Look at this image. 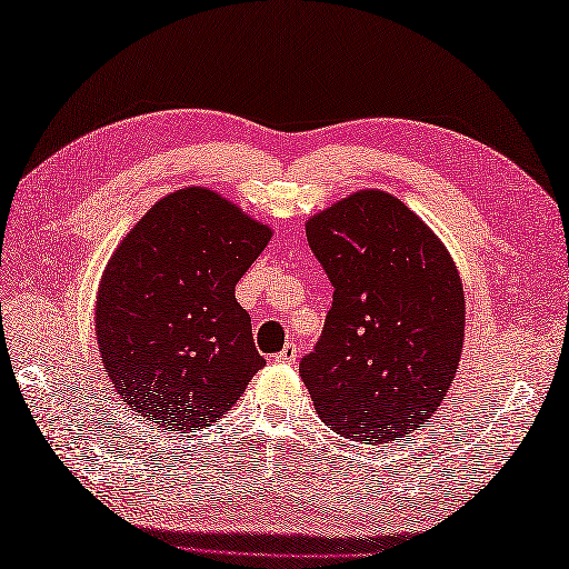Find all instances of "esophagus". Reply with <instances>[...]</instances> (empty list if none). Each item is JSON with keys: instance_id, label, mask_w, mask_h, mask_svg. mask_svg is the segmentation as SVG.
Returning a JSON list of instances; mask_svg holds the SVG:
<instances>
[{"instance_id": "obj_1", "label": "esophagus", "mask_w": 569, "mask_h": 569, "mask_svg": "<svg viewBox=\"0 0 569 569\" xmlns=\"http://www.w3.org/2000/svg\"><path fill=\"white\" fill-rule=\"evenodd\" d=\"M298 359V347L293 342H288L281 352L273 355V361L276 365H293V361Z\"/></svg>"}]
</instances>
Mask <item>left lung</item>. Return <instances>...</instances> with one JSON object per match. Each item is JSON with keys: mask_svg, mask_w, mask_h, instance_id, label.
Returning <instances> with one entry per match:
<instances>
[{"mask_svg": "<svg viewBox=\"0 0 569 569\" xmlns=\"http://www.w3.org/2000/svg\"><path fill=\"white\" fill-rule=\"evenodd\" d=\"M335 288L300 361L320 418L345 438L386 445L422 428L462 357L465 291L455 261L418 214L359 190L306 224Z\"/></svg>", "mask_w": 569, "mask_h": 569, "instance_id": "left-lung-1", "label": "left lung"}]
</instances>
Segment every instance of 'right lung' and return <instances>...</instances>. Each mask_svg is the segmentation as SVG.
I'll return each instance as SVG.
<instances>
[{
  "label": "right lung",
  "instance_id": "1",
  "mask_svg": "<svg viewBox=\"0 0 569 569\" xmlns=\"http://www.w3.org/2000/svg\"><path fill=\"white\" fill-rule=\"evenodd\" d=\"M271 229L208 188L159 200L102 276L94 330L102 365L137 416L163 430L220 420L266 359L234 286Z\"/></svg>",
  "mask_w": 569,
  "mask_h": 569
}]
</instances>
